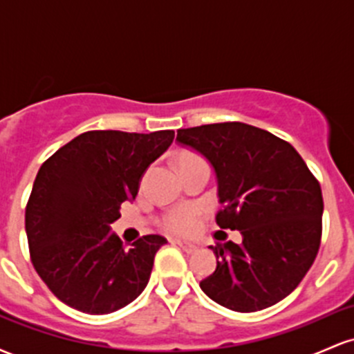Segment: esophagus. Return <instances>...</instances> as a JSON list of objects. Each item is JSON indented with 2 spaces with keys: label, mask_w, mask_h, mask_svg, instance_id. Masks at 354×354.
Wrapping results in <instances>:
<instances>
[{
  "label": "esophagus",
  "mask_w": 354,
  "mask_h": 354,
  "mask_svg": "<svg viewBox=\"0 0 354 354\" xmlns=\"http://www.w3.org/2000/svg\"><path fill=\"white\" fill-rule=\"evenodd\" d=\"M174 245L176 246H180L183 251H185V253H188V254H191V253H194V251H196V246L193 245V243H189V241H183V239H174Z\"/></svg>",
  "instance_id": "esophagus-1"
}]
</instances>
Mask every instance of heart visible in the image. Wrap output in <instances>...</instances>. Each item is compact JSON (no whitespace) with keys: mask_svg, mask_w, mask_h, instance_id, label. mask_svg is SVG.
Instances as JSON below:
<instances>
[{"mask_svg":"<svg viewBox=\"0 0 354 354\" xmlns=\"http://www.w3.org/2000/svg\"><path fill=\"white\" fill-rule=\"evenodd\" d=\"M193 160H201V158L196 156V154H183L180 165ZM198 223H200V209L194 208V206H178V208L165 214L161 225L169 233L191 234L196 230Z\"/></svg>","mask_w":354,"mask_h":354,"instance_id":"obj_1","label":"heart"}]
</instances>
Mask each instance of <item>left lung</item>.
Masks as SVG:
<instances>
[{
    "instance_id": "left-lung-1",
    "label": "left lung",
    "mask_w": 354,
    "mask_h": 354,
    "mask_svg": "<svg viewBox=\"0 0 354 354\" xmlns=\"http://www.w3.org/2000/svg\"><path fill=\"white\" fill-rule=\"evenodd\" d=\"M178 145L214 168L216 225L243 241L211 246L216 270L200 283L213 301L251 313L273 306L301 283L321 243L323 194L288 141L256 126L214 123L178 129Z\"/></svg>"
}]
</instances>
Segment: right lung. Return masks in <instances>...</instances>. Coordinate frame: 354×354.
<instances>
[{
    "label": "right lung",
    "mask_w": 354,
    "mask_h": 354,
    "mask_svg": "<svg viewBox=\"0 0 354 354\" xmlns=\"http://www.w3.org/2000/svg\"><path fill=\"white\" fill-rule=\"evenodd\" d=\"M173 138V129L86 131L41 165L24 226L36 273L59 301L108 315L143 293L154 254L168 241L146 234L124 248L109 225L121 216V203L135 200L141 176Z\"/></svg>",
    "instance_id": "1"
}]
</instances>
